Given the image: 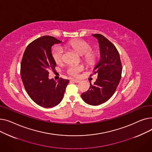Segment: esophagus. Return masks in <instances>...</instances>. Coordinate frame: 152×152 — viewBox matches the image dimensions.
<instances>
[{
    "label": "esophagus",
    "instance_id": "1",
    "mask_svg": "<svg viewBox=\"0 0 152 152\" xmlns=\"http://www.w3.org/2000/svg\"><path fill=\"white\" fill-rule=\"evenodd\" d=\"M71 81L76 83H79V82H80V81H79V80H77V79H72L71 80Z\"/></svg>",
    "mask_w": 152,
    "mask_h": 152
}]
</instances>
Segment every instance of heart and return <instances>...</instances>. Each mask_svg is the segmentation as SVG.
<instances>
[{
  "mask_svg": "<svg viewBox=\"0 0 152 152\" xmlns=\"http://www.w3.org/2000/svg\"><path fill=\"white\" fill-rule=\"evenodd\" d=\"M67 46L71 48L79 55H82L83 60L88 65H92L96 61V53L91 50V45L84 40H73L68 42ZM52 57L57 65H60L63 62L64 52L61 47H57L55 48L52 52ZM83 69L84 68L82 65H70L67 68L66 71L69 75L77 77Z\"/></svg>",
  "mask_w": 152,
  "mask_h": 152,
  "instance_id": "1",
  "label": "heart"
}]
</instances>
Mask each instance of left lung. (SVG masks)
I'll return each mask as SVG.
<instances>
[{"label": "left lung", "mask_w": 152, "mask_h": 152, "mask_svg": "<svg viewBox=\"0 0 152 152\" xmlns=\"http://www.w3.org/2000/svg\"><path fill=\"white\" fill-rule=\"evenodd\" d=\"M92 36L98 39L100 47V59L93 69L98 77L94 84H91L89 90L81 94V97L87 104L95 106L112 97L121 80L123 68L115 46L102 34Z\"/></svg>", "instance_id": "left-lung-1"}]
</instances>
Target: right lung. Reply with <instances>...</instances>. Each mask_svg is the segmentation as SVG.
I'll list each match as a JSON object with an SVG mask.
<instances>
[{"mask_svg": "<svg viewBox=\"0 0 152 152\" xmlns=\"http://www.w3.org/2000/svg\"><path fill=\"white\" fill-rule=\"evenodd\" d=\"M61 42L52 36L41 37L27 46L22 58L20 73L24 87L30 98L44 108L59 104L69 82L63 78L57 82L49 79V71H55L56 66L52 46Z\"/></svg>", "mask_w": 152, "mask_h": 152, "instance_id": "right-lung-1", "label": "right lung"}]
</instances>
